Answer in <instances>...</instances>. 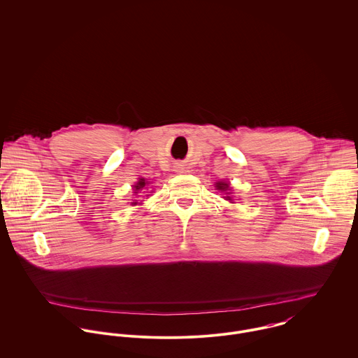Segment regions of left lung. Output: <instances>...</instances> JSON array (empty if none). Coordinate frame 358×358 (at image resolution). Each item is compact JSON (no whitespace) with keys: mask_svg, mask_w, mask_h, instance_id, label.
Segmentation results:
<instances>
[{"mask_svg":"<svg viewBox=\"0 0 358 358\" xmlns=\"http://www.w3.org/2000/svg\"><path fill=\"white\" fill-rule=\"evenodd\" d=\"M216 187H217V190H222V192H227L229 190V185L224 183V182H217ZM226 199L230 200V197H226Z\"/></svg>","mask_w":358,"mask_h":358,"instance_id":"left-lung-1","label":"left lung"}]
</instances>
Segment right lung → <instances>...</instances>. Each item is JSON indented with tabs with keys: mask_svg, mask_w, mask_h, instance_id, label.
<instances>
[{
	"mask_svg": "<svg viewBox=\"0 0 358 358\" xmlns=\"http://www.w3.org/2000/svg\"><path fill=\"white\" fill-rule=\"evenodd\" d=\"M146 186V180L145 179H141L138 183H136V186H135V190H141V189H143ZM134 205L138 204V203H132Z\"/></svg>",
	"mask_w": 358,
	"mask_h": 358,
	"instance_id": "add662e5",
	"label": "right lung"
}]
</instances>
